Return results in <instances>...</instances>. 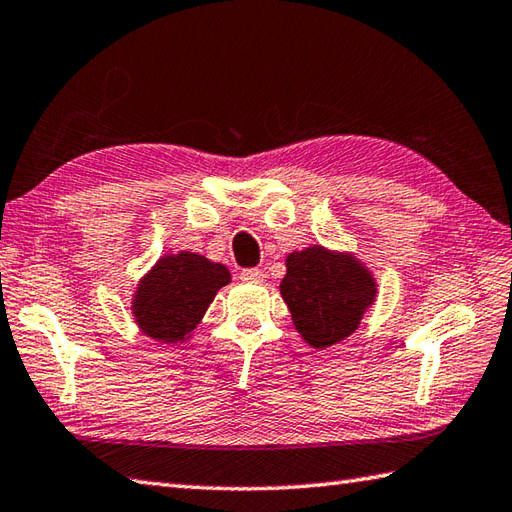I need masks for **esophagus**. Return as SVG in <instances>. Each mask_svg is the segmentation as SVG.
Segmentation results:
<instances>
[{
    "label": "esophagus",
    "instance_id": "esophagus-1",
    "mask_svg": "<svg viewBox=\"0 0 512 512\" xmlns=\"http://www.w3.org/2000/svg\"><path fill=\"white\" fill-rule=\"evenodd\" d=\"M239 279L246 281V284H264L266 275H264V270L246 268V270H242V273H239Z\"/></svg>",
    "mask_w": 512,
    "mask_h": 512
}]
</instances>
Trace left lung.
<instances>
[{"instance_id":"1","label":"left lung","mask_w":512,"mask_h":512,"mask_svg":"<svg viewBox=\"0 0 512 512\" xmlns=\"http://www.w3.org/2000/svg\"><path fill=\"white\" fill-rule=\"evenodd\" d=\"M279 292L301 339L314 350H328L358 330L378 286L356 255L314 244L288 253Z\"/></svg>"}]
</instances>
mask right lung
I'll use <instances>...</instances> for the list:
<instances>
[{
    "instance_id": "obj_1",
    "label": "right lung",
    "mask_w": 512,
    "mask_h": 512,
    "mask_svg": "<svg viewBox=\"0 0 512 512\" xmlns=\"http://www.w3.org/2000/svg\"><path fill=\"white\" fill-rule=\"evenodd\" d=\"M231 284L224 264L180 250L162 255L140 277L132 295V317L151 341L178 345L191 339L217 290Z\"/></svg>"
}]
</instances>
